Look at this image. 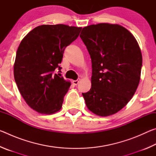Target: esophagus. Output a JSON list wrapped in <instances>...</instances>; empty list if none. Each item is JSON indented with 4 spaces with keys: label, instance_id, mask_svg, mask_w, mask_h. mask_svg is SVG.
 <instances>
[{
    "label": "esophagus",
    "instance_id": "1",
    "mask_svg": "<svg viewBox=\"0 0 156 156\" xmlns=\"http://www.w3.org/2000/svg\"><path fill=\"white\" fill-rule=\"evenodd\" d=\"M80 79H78V80H73V84H75V85H77V84L80 83Z\"/></svg>",
    "mask_w": 156,
    "mask_h": 156
}]
</instances>
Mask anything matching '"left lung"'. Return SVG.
I'll list each match as a JSON object with an SVG mask.
<instances>
[{
  "label": "left lung",
  "mask_w": 156,
  "mask_h": 156,
  "mask_svg": "<svg viewBox=\"0 0 156 156\" xmlns=\"http://www.w3.org/2000/svg\"><path fill=\"white\" fill-rule=\"evenodd\" d=\"M80 37L92 64L91 87L83 93L87 107L99 116L115 114L130 101L140 80L138 42L126 28L109 23L84 27Z\"/></svg>",
  "instance_id": "1"
}]
</instances>
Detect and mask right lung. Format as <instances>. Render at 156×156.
<instances>
[{
    "label": "right lung",
    "mask_w": 156,
    "mask_h": 156,
    "mask_svg": "<svg viewBox=\"0 0 156 156\" xmlns=\"http://www.w3.org/2000/svg\"><path fill=\"white\" fill-rule=\"evenodd\" d=\"M81 27L43 25L30 31L18 46L14 75L21 96L31 109L43 114L60 110L71 85L54 72L62 69L65 47L79 36Z\"/></svg>",
    "instance_id": "obj_1"
}]
</instances>
